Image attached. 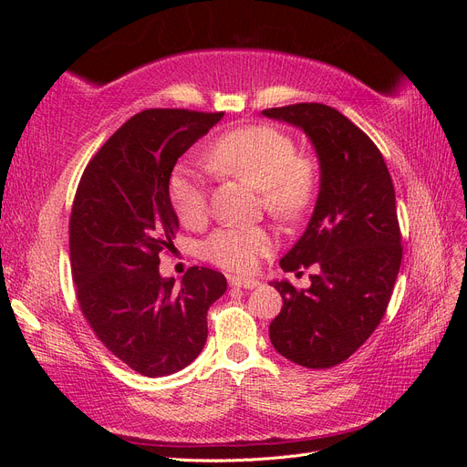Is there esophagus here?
Masks as SVG:
<instances>
[{"mask_svg": "<svg viewBox=\"0 0 467 467\" xmlns=\"http://www.w3.org/2000/svg\"><path fill=\"white\" fill-rule=\"evenodd\" d=\"M230 286H232V288H244V290H253V288H257V286H259V280L232 276V278H230Z\"/></svg>", "mask_w": 467, "mask_h": 467, "instance_id": "esophagus-1", "label": "esophagus"}]
</instances>
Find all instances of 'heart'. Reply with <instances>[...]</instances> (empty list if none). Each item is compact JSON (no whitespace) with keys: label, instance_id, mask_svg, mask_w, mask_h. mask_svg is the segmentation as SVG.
Listing matches in <instances>:
<instances>
[{"label":"heart","instance_id":"heart-1","mask_svg":"<svg viewBox=\"0 0 467 467\" xmlns=\"http://www.w3.org/2000/svg\"><path fill=\"white\" fill-rule=\"evenodd\" d=\"M294 140L273 126H245L220 136L208 150L210 165L220 173L244 179L261 191L265 208L282 220L298 218L316 189L314 167L298 158ZM167 194L181 223L196 228L206 218L208 199L202 177L181 163L169 175ZM275 237L265 228L225 225L208 237L206 257L234 273H249L271 253Z\"/></svg>","mask_w":467,"mask_h":467}]
</instances>
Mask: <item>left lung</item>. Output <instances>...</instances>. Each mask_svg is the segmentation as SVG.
Segmentation results:
<instances>
[{"label": "left lung", "mask_w": 467, "mask_h": 467, "mask_svg": "<svg viewBox=\"0 0 467 467\" xmlns=\"http://www.w3.org/2000/svg\"><path fill=\"white\" fill-rule=\"evenodd\" d=\"M302 130L319 163V191L306 230L280 259L286 273L317 265L312 285L273 280L282 309L268 327L282 357L306 368L347 360L384 317L401 265L395 191L379 150L358 126L321 103L266 109Z\"/></svg>", "instance_id": "left-lung-1"}]
</instances>
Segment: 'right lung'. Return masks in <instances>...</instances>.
Returning <instances> with one entry per match:
<instances>
[{"label":"right lung","mask_w":467,"mask_h":467,"mask_svg":"<svg viewBox=\"0 0 467 467\" xmlns=\"http://www.w3.org/2000/svg\"><path fill=\"white\" fill-rule=\"evenodd\" d=\"M223 112L150 109L126 120L83 171L69 220L78 302L112 355L148 378L201 355L206 314L225 276L192 266L175 286L160 273L179 218L167 194L177 160Z\"/></svg>","instance_id":"obj_1"}]
</instances>
